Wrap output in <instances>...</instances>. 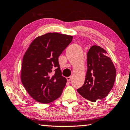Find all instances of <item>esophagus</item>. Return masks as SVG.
<instances>
[{
	"mask_svg": "<svg viewBox=\"0 0 130 130\" xmlns=\"http://www.w3.org/2000/svg\"><path fill=\"white\" fill-rule=\"evenodd\" d=\"M66 78H67V80L68 81H70L71 79V76L70 77H68Z\"/></svg>",
	"mask_w": 130,
	"mask_h": 130,
	"instance_id": "34e87169",
	"label": "esophagus"
}]
</instances>
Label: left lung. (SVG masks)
Masks as SVG:
<instances>
[{"instance_id":"obj_1","label":"left lung","mask_w":130,"mask_h":130,"mask_svg":"<svg viewBox=\"0 0 130 130\" xmlns=\"http://www.w3.org/2000/svg\"><path fill=\"white\" fill-rule=\"evenodd\" d=\"M107 54L104 49L96 45L91 46L88 52L86 78L77 91L89 101L105 98L113 87L116 70Z\"/></svg>"}]
</instances>
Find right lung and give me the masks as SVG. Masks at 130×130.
<instances>
[{
	"label": "right lung",
	"instance_id": "1",
	"mask_svg": "<svg viewBox=\"0 0 130 130\" xmlns=\"http://www.w3.org/2000/svg\"><path fill=\"white\" fill-rule=\"evenodd\" d=\"M72 39L70 35L47 33L35 38L26 51L21 79L36 101L48 103L61 96L67 79L61 75L58 58Z\"/></svg>",
	"mask_w": 130,
	"mask_h": 130
}]
</instances>
